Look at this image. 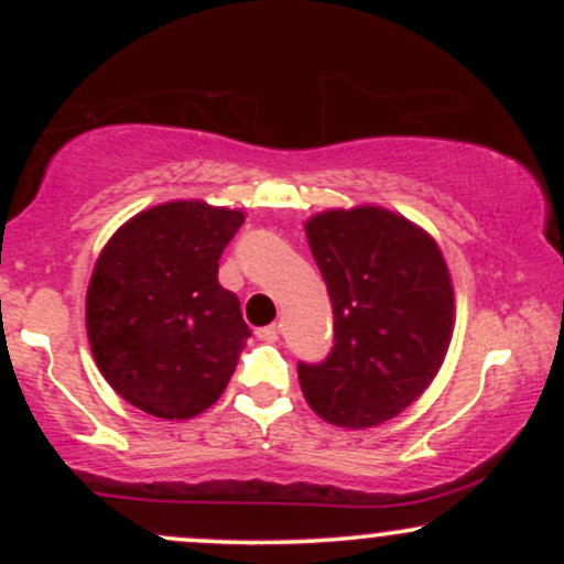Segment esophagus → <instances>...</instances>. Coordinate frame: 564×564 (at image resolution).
I'll return each instance as SVG.
<instances>
[{
    "label": "esophagus",
    "instance_id": "1",
    "mask_svg": "<svg viewBox=\"0 0 564 564\" xmlns=\"http://www.w3.org/2000/svg\"><path fill=\"white\" fill-rule=\"evenodd\" d=\"M278 334H281V328H278L275 323H270V326L257 328V336H260L262 341H278Z\"/></svg>",
    "mask_w": 564,
    "mask_h": 564
}]
</instances>
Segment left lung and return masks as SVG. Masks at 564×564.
I'll return each instance as SVG.
<instances>
[{
  "label": "left lung",
  "mask_w": 564,
  "mask_h": 564,
  "mask_svg": "<svg viewBox=\"0 0 564 564\" xmlns=\"http://www.w3.org/2000/svg\"><path fill=\"white\" fill-rule=\"evenodd\" d=\"M334 307V347L300 364L321 419L366 430L398 416L443 366L453 286L432 236L381 206L332 209L304 225Z\"/></svg>",
  "instance_id": "left-lung-1"
}]
</instances>
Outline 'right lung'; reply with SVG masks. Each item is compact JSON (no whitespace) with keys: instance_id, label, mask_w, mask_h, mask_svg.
<instances>
[{"instance_id":"right-lung-1","label":"right lung","mask_w":564,"mask_h":564,"mask_svg":"<svg viewBox=\"0 0 564 564\" xmlns=\"http://www.w3.org/2000/svg\"><path fill=\"white\" fill-rule=\"evenodd\" d=\"M243 212L170 200L113 232L87 289L95 364L127 403L193 419L225 392L251 332L217 281Z\"/></svg>"}]
</instances>
